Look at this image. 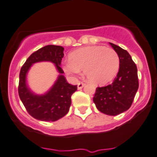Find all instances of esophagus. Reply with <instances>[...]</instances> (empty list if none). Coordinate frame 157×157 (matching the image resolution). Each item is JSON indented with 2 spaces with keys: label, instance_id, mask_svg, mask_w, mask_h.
I'll use <instances>...</instances> for the list:
<instances>
[{
  "label": "esophagus",
  "instance_id": "34e87169",
  "mask_svg": "<svg viewBox=\"0 0 157 157\" xmlns=\"http://www.w3.org/2000/svg\"><path fill=\"white\" fill-rule=\"evenodd\" d=\"M83 86H84V83H83V82H78V83H77V88H78L79 90L83 88Z\"/></svg>",
  "mask_w": 157,
  "mask_h": 157
}]
</instances>
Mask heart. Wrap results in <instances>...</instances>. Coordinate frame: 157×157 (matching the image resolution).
Masks as SVG:
<instances>
[{
	"label": "heart",
	"mask_w": 157,
	"mask_h": 157,
	"mask_svg": "<svg viewBox=\"0 0 157 157\" xmlns=\"http://www.w3.org/2000/svg\"><path fill=\"white\" fill-rule=\"evenodd\" d=\"M70 61L63 64L66 74L72 77L83 70L88 81L105 84L113 80L118 74L120 58L115 49L102 45L80 48L70 54Z\"/></svg>",
	"instance_id": "1"
}]
</instances>
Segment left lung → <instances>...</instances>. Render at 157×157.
<instances>
[{"mask_svg":"<svg viewBox=\"0 0 157 157\" xmlns=\"http://www.w3.org/2000/svg\"><path fill=\"white\" fill-rule=\"evenodd\" d=\"M120 58L119 70L111 84L97 87L93 101L97 108L108 115H117L131 107L139 88L136 63L125 49L110 42Z\"/></svg>","mask_w":157,"mask_h":157,"instance_id":"8db88e82","label":"left lung"}]
</instances>
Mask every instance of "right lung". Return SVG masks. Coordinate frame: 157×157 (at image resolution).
Returning <instances> with one entry per match:
<instances>
[{
	"instance_id": "right-lung-1",
	"label": "right lung",
	"mask_w": 157,
	"mask_h": 157,
	"mask_svg": "<svg viewBox=\"0 0 157 157\" xmlns=\"http://www.w3.org/2000/svg\"><path fill=\"white\" fill-rule=\"evenodd\" d=\"M64 48L59 45H49L32 54L23 64L19 74L18 94L29 115L41 121H55L68 113L71 105L72 94L77 90V85L67 83L60 67L64 56ZM49 61L53 62L61 75L53 87L43 95L33 94L26 85V74L35 62Z\"/></svg>"
}]
</instances>
